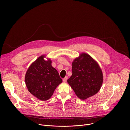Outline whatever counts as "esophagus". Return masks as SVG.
<instances>
[{"label": "esophagus", "instance_id": "34e87169", "mask_svg": "<svg viewBox=\"0 0 130 130\" xmlns=\"http://www.w3.org/2000/svg\"><path fill=\"white\" fill-rule=\"evenodd\" d=\"M67 77H65L63 79V81L64 82H66L67 81Z\"/></svg>", "mask_w": 130, "mask_h": 130}]
</instances>
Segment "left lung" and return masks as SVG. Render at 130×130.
<instances>
[{
	"label": "left lung",
	"mask_w": 130,
	"mask_h": 130,
	"mask_svg": "<svg viewBox=\"0 0 130 130\" xmlns=\"http://www.w3.org/2000/svg\"><path fill=\"white\" fill-rule=\"evenodd\" d=\"M72 76L67 80L77 96L84 100L96 94L103 83V73L90 55L82 53L72 62Z\"/></svg>",
	"instance_id": "8db88e82"
}]
</instances>
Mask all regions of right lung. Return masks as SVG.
<instances>
[{
	"mask_svg": "<svg viewBox=\"0 0 130 130\" xmlns=\"http://www.w3.org/2000/svg\"><path fill=\"white\" fill-rule=\"evenodd\" d=\"M42 55L29 67L25 75V83L28 91L42 101L48 100L57 86L62 82L59 74L52 65L50 59L46 61Z\"/></svg>",
	"mask_w": 130,
	"mask_h": 130,
	"instance_id": "obj_1",
	"label": "right lung"
}]
</instances>
